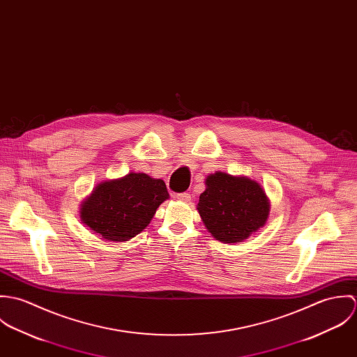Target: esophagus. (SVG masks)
<instances>
[{
    "label": "esophagus",
    "mask_w": 357,
    "mask_h": 357,
    "mask_svg": "<svg viewBox=\"0 0 357 357\" xmlns=\"http://www.w3.org/2000/svg\"><path fill=\"white\" fill-rule=\"evenodd\" d=\"M178 201H181V202H190L191 201V195L188 194V192H181V194H177V197H176Z\"/></svg>",
    "instance_id": "34e87169"
}]
</instances>
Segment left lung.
<instances>
[{
	"label": "left lung",
	"instance_id": "left-lung-1",
	"mask_svg": "<svg viewBox=\"0 0 357 357\" xmlns=\"http://www.w3.org/2000/svg\"><path fill=\"white\" fill-rule=\"evenodd\" d=\"M198 211L217 241L238 243L265 224L269 202L258 183L217 172L206 178Z\"/></svg>",
	"mask_w": 357,
	"mask_h": 357
}]
</instances>
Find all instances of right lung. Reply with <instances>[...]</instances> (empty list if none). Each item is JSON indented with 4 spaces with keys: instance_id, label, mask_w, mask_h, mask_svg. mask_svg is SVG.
Listing matches in <instances>:
<instances>
[{
    "instance_id": "add662e5",
    "label": "right lung",
    "mask_w": 357,
    "mask_h": 357,
    "mask_svg": "<svg viewBox=\"0 0 357 357\" xmlns=\"http://www.w3.org/2000/svg\"><path fill=\"white\" fill-rule=\"evenodd\" d=\"M169 198L166 184L146 173L99 184L82 204L81 218L102 239L125 242L140 234L159 204Z\"/></svg>"
}]
</instances>
